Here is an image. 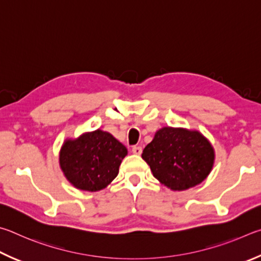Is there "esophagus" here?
Here are the masks:
<instances>
[{
	"label": "esophagus",
	"mask_w": 261,
	"mask_h": 261,
	"mask_svg": "<svg viewBox=\"0 0 261 261\" xmlns=\"http://www.w3.org/2000/svg\"><path fill=\"white\" fill-rule=\"evenodd\" d=\"M132 152H133L134 154H138V156H140V154L142 153V148H141V147H133V148H132Z\"/></svg>",
	"instance_id": "1"
}]
</instances>
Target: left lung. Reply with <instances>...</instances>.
Masks as SVG:
<instances>
[{
  "mask_svg": "<svg viewBox=\"0 0 261 261\" xmlns=\"http://www.w3.org/2000/svg\"><path fill=\"white\" fill-rule=\"evenodd\" d=\"M142 158L162 185L173 191H182L206 179L213 168L216 152L198 130L163 127L144 148Z\"/></svg>",
  "mask_w": 261,
  "mask_h": 261,
  "instance_id": "obj_1",
  "label": "left lung"
}]
</instances>
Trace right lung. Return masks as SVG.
<instances>
[{"label":"right lung","mask_w":261,"mask_h":261,"mask_svg":"<svg viewBox=\"0 0 261 261\" xmlns=\"http://www.w3.org/2000/svg\"><path fill=\"white\" fill-rule=\"evenodd\" d=\"M125 145L102 129L66 139L59 151V166L74 188L98 191L111 184L127 156Z\"/></svg>","instance_id":"add662e5"}]
</instances>
